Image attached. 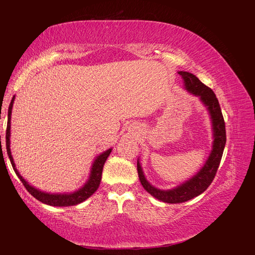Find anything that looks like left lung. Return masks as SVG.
Instances as JSON below:
<instances>
[{
  "instance_id": "left-lung-1",
  "label": "left lung",
  "mask_w": 255,
  "mask_h": 255,
  "mask_svg": "<svg viewBox=\"0 0 255 255\" xmlns=\"http://www.w3.org/2000/svg\"><path fill=\"white\" fill-rule=\"evenodd\" d=\"M179 74L183 78L186 89L191 92V94L200 97L201 101L207 106V110L210 112L213 123L214 143L210 157L206 160V163L202 167L201 170L192 177V179L182 184L181 186H177L170 190H160L153 187L145 180L139 161L137 160L138 176H139V181L143 188L154 198H156L163 202L172 204L186 202L188 200L201 195L203 191L207 189V187L212 184L216 173H217L227 141L225 119H223L218 99L216 98L214 91L210 87H207L206 85H204L194 74L185 71H180Z\"/></svg>"
}]
</instances>
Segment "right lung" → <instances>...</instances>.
<instances>
[{
	"mask_svg": "<svg viewBox=\"0 0 255 255\" xmlns=\"http://www.w3.org/2000/svg\"><path fill=\"white\" fill-rule=\"evenodd\" d=\"M14 101V97L11 99V102L8 107V121H7V128H6V149H7V154H8V157L10 159L11 166L13 168L14 172L18 175L20 181L22 184L24 185V187L26 190L32 195L34 198H36L38 201H40L44 204L52 205V206H71V205H76L79 204L85 200L88 199L91 195L95 194V191L99 188L100 182H101V177H102V171H103V166L105 164V161L107 157L110 156V154L112 152V149H109L107 151L103 152L102 154L96 158L94 165H92L91 168V173L88 182L84 185V187L79 189L78 191L72 192V194H47V192H43L34 188L30 185L23 179V177L20 175L18 172L16 166H14L13 163V158L11 156V152H10V118H11V110H12V104Z\"/></svg>",
	"mask_w": 255,
	"mask_h": 255,
	"instance_id": "obj_1",
	"label": "right lung"
}]
</instances>
